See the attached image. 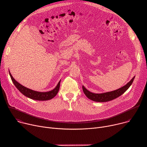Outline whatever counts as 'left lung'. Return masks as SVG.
I'll return each mask as SVG.
<instances>
[{
	"label": "left lung",
	"mask_w": 147,
	"mask_h": 147,
	"mask_svg": "<svg viewBox=\"0 0 147 147\" xmlns=\"http://www.w3.org/2000/svg\"><path fill=\"white\" fill-rule=\"evenodd\" d=\"M134 78H135V76L127 84H126L123 87L111 92L95 94V93L91 92L88 90H87L84 87V86H82V90L84 93V94L86 95V96L88 99L93 101L98 102H108L118 98L119 96H120V95H121L123 94H124L125 91H126L132 84Z\"/></svg>",
	"instance_id": "left-lung-1"
}]
</instances>
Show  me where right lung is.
<instances>
[{
	"label": "right lung",
	"instance_id": "obj_1",
	"mask_svg": "<svg viewBox=\"0 0 147 147\" xmlns=\"http://www.w3.org/2000/svg\"><path fill=\"white\" fill-rule=\"evenodd\" d=\"M9 74L14 86L20 91V92L22 94H23L24 96L34 100H50L53 98L57 95L59 90L61 80L59 81L57 85L53 90L48 92H38V91H34L31 89H29L22 86V84H20L19 82H18L16 80H15V79L13 77L10 71H9Z\"/></svg>",
	"mask_w": 147,
	"mask_h": 147
}]
</instances>
